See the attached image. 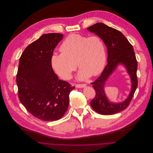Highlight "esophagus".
Masks as SVG:
<instances>
[{
  "label": "esophagus",
  "instance_id": "esophagus-1",
  "mask_svg": "<svg viewBox=\"0 0 153 153\" xmlns=\"http://www.w3.org/2000/svg\"><path fill=\"white\" fill-rule=\"evenodd\" d=\"M76 87L77 88H82V87H85L86 86V84H76L75 85Z\"/></svg>",
  "mask_w": 153,
  "mask_h": 153
}]
</instances>
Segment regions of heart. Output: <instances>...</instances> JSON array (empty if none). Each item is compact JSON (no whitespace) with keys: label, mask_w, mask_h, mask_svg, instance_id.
<instances>
[{"label":"heart","mask_w":153,"mask_h":153,"mask_svg":"<svg viewBox=\"0 0 153 153\" xmlns=\"http://www.w3.org/2000/svg\"><path fill=\"white\" fill-rule=\"evenodd\" d=\"M60 50L61 53L52 55L51 65L55 73L64 79L71 78L77 65L80 68L78 78L81 80L100 74L105 67V46L98 36L71 34L63 41Z\"/></svg>","instance_id":"obj_1"}]
</instances>
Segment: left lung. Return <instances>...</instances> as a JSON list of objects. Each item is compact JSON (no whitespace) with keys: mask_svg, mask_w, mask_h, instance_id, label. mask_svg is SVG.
<instances>
[{"mask_svg":"<svg viewBox=\"0 0 153 153\" xmlns=\"http://www.w3.org/2000/svg\"><path fill=\"white\" fill-rule=\"evenodd\" d=\"M100 37L107 48L108 63L101 75L93 82L96 95L90 105L97 113L104 115L117 113L125 110L130 104L137 87V62L134 49L127 38L119 30L102 23H97L87 28ZM119 63L124 64L132 79V90L128 98L123 103L113 104L105 97L103 87L106 80Z\"/></svg>","mask_w":153,"mask_h":153,"instance_id":"obj_1","label":"left lung"}]
</instances>
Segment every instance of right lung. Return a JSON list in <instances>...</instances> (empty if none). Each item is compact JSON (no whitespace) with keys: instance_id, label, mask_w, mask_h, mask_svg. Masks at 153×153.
<instances>
[{"instance_id":"right-lung-1","label":"right lung","mask_w":153,"mask_h":153,"mask_svg":"<svg viewBox=\"0 0 153 153\" xmlns=\"http://www.w3.org/2000/svg\"><path fill=\"white\" fill-rule=\"evenodd\" d=\"M63 37L59 33L43 34L26 48L19 60L16 76L19 100L33 116L45 121L64 116L75 88L59 79L51 65L54 48Z\"/></svg>"}]
</instances>
